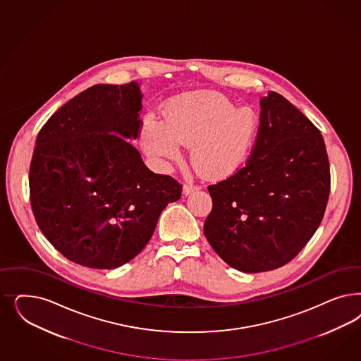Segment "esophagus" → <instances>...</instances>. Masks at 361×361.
Returning <instances> with one entry per match:
<instances>
[{"label": "esophagus", "mask_w": 361, "mask_h": 361, "mask_svg": "<svg viewBox=\"0 0 361 361\" xmlns=\"http://www.w3.org/2000/svg\"><path fill=\"white\" fill-rule=\"evenodd\" d=\"M199 191L198 186H192V185H185L183 186V195H191V194H194V192H197Z\"/></svg>", "instance_id": "34e87169"}]
</instances>
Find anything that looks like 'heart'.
I'll return each mask as SVG.
<instances>
[{
	"mask_svg": "<svg viewBox=\"0 0 361 361\" xmlns=\"http://www.w3.org/2000/svg\"><path fill=\"white\" fill-rule=\"evenodd\" d=\"M255 113L215 92H192L167 106L164 121L147 116L142 145L152 157L174 159L190 145V161L207 179L233 175L245 163L256 131Z\"/></svg>",
	"mask_w": 361,
	"mask_h": 361,
	"instance_id": "heart-1",
	"label": "heart"
}]
</instances>
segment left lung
<instances>
[{
    "instance_id": "8db88e82",
    "label": "left lung",
    "mask_w": 361,
    "mask_h": 361,
    "mask_svg": "<svg viewBox=\"0 0 361 361\" xmlns=\"http://www.w3.org/2000/svg\"><path fill=\"white\" fill-rule=\"evenodd\" d=\"M260 128L245 167L209 186L203 231L231 267L264 272L291 262L324 216L331 188L326 143L283 95L260 99Z\"/></svg>"
}]
</instances>
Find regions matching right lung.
<instances>
[{"instance_id": "obj_1", "label": "right lung", "mask_w": 361, "mask_h": 361, "mask_svg": "<svg viewBox=\"0 0 361 361\" xmlns=\"http://www.w3.org/2000/svg\"><path fill=\"white\" fill-rule=\"evenodd\" d=\"M140 83L94 85L49 118L29 171L35 221L65 257L85 267H121L149 243L164 207L182 195L150 171L137 140Z\"/></svg>"}]
</instances>
